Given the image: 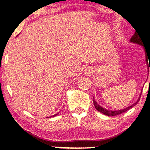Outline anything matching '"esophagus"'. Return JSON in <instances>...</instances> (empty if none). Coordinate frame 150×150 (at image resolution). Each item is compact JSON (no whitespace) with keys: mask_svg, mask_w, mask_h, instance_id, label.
<instances>
[{"mask_svg":"<svg viewBox=\"0 0 150 150\" xmlns=\"http://www.w3.org/2000/svg\"><path fill=\"white\" fill-rule=\"evenodd\" d=\"M84 73H85V74H90V73H92V68H86L84 70Z\"/></svg>","mask_w":150,"mask_h":150,"instance_id":"1","label":"esophagus"}]
</instances>
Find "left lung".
<instances>
[{
	"label": "left lung",
	"instance_id": "left-lung-1",
	"mask_svg": "<svg viewBox=\"0 0 150 150\" xmlns=\"http://www.w3.org/2000/svg\"><path fill=\"white\" fill-rule=\"evenodd\" d=\"M130 42L135 43V44H140V45H141V46H144V42H142V39H141V38L140 37V36L138 35V34L137 33V32H135V34H134V35L131 37V39H130ZM144 49H145V47H144ZM145 54H146V51H145ZM145 57H146V62H147V55H145ZM148 59H149V58H148ZM148 69H149V67H148ZM149 70H150V66H149ZM141 94H142V93H140V97H139L138 99H137V101H136L135 103H134L133 104H132L131 106H128V107H127L125 108H123V109L117 110V111H111V110H107V109H106V108H104L103 107H101L100 105H99L97 104V102H96V101L94 100V98H93V102H94V107L96 108V109H97L98 111H99V112L102 113L103 114L106 115V116H117V115H119V114H120V113H122L123 112H125V111H127L128 110L130 109L132 107L135 106V105L138 103V101H140Z\"/></svg>",
	"mask_w": 150,
	"mask_h": 150
}]
</instances>
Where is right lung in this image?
<instances>
[{"instance_id":"add662e5","label":"right lung","mask_w":150,"mask_h":150,"mask_svg":"<svg viewBox=\"0 0 150 150\" xmlns=\"http://www.w3.org/2000/svg\"><path fill=\"white\" fill-rule=\"evenodd\" d=\"M56 115H57V113H56V114H55V115H53V116H51V117H53V116H56Z\"/></svg>"}]
</instances>
